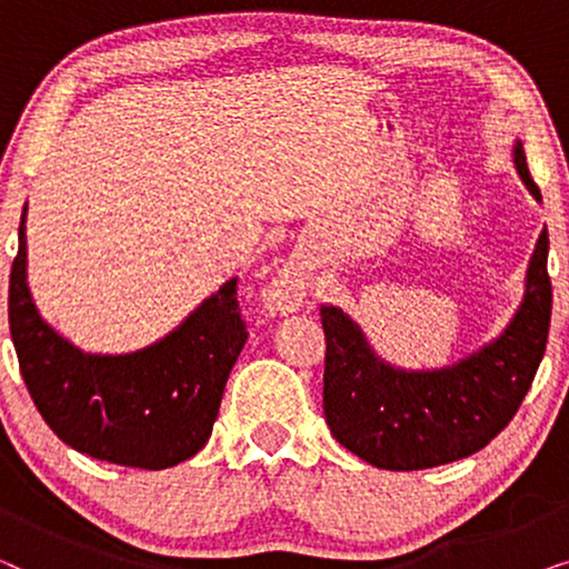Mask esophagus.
<instances>
[{
  "label": "esophagus",
  "mask_w": 569,
  "mask_h": 569,
  "mask_svg": "<svg viewBox=\"0 0 569 569\" xmlns=\"http://www.w3.org/2000/svg\"><path fill=\"white\" fill-rule=\"evenodd\" d=\"M306 290H308L306 271L295 267V263H287V267L279 269L274 279H271L267 292H263V298H267V306L269 310H274V313H292V310L300 308L302 298H306Z\"/></svg>",
  "instance_id": "esophagus-1"
}]
</instances>
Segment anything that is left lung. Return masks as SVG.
Listing matches in <instances>:
<instances>
[{
    "label": "left lung",
    "mask_w": 569,
    "mask_h": 569,
    "mask_svg": "<svg viewBox=\"0 0 569 569\" xmlns=\"http://www.w3.org/2000/svg\"><path fill=\"white\" fill-rule=\"evenodd\" d=\"M520 181L541 201L523 142L512 147ZM549 236L541 230L526 269L523 300L500 337L440 370H403L380 360L357 321L321 306L326 333L323 415L331 435L362 461L388 471L432 469L477 453L526 399L551 321Z\"/></svg>",
    "instance_id": "8db88e82"
}]
</instances>
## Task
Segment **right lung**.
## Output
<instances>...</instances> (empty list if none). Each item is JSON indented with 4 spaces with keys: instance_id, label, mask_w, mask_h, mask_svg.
Returning <instances> with one entry per match:
<instances>
[{
    "instance_id": "obj_1",
    "label": "right lung",
    "mask_w": 569,
    "mask_h": 569,
    "mask_svg": "<svg viewBox=\"0 0 569 569\" xmlns=\"http://www.w3.org/2000/svg\"><path fill=\"white\" fill-rule=\"evenodd\" d=\"M22 207L10 274V333L30 399L69 448L98 461L160 471L207 446L248 331L236 279L150 347L84 352L43 321L28 287Z\"/></svg>"
}]
</instances>
